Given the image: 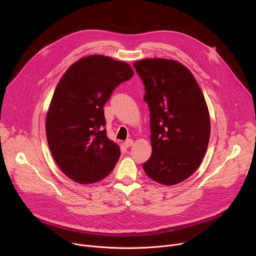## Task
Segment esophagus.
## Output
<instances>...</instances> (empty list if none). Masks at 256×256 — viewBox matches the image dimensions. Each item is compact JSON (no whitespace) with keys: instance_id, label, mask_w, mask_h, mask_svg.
<instances>
[{"instance_id":"34e87169","label":"esophagus","mask_w":256,"mask_h":256,"mask_svg":"<svg viewBox=\"0 0 256 256\" xmlns=\"http://www.w3.org/2000/svg\"><path fill=\"white\" fill-rule=\"evenodd\" d=\"M132 144H134V140H126V142H124V146L126 148H130V147H132Z\"/></svg>"}]
</instances>
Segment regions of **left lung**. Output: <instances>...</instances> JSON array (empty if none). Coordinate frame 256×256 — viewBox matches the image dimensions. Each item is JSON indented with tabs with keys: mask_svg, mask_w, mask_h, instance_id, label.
Here are the masks:
<instances>
[{
	"mask_svg": "<svg viewBox=\"0 0 256 256\" xmlns=\"http://www.w3.org/2000/svg\"><path fill=\"white\" fill-rule=\"evenodd\" d=\"M134 66L150 109L152 155L142 168L158 184H177L194 173L206 152L210 122L204 94L176 60L146 58Z\"/></svg>",
	"mask_w": 256,
	"mask_h": 256,
	"instance_id": "left-lung-1",
	"label": "left lung"
}]
</instances>
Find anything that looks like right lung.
Returning <instances> with one entry per match:
<instances>
[{"mask_svg":"<svg viewBox=\"0 0 256 256\" xmlns=\"http://www.w3.org/2000/svg\"><path fill=\"white\" fill-rule=\"evenodd\" d=\"M132 76L128 64L94 54L72 64L60 80L46 130L52 155L70 179L93 184L114 170L120 150L107 138L103 106Z\"/></svg>","mask_w":256,"mask_h":256,"instance_id":"1","label":"right lung"}]
</instances>
